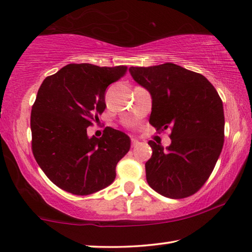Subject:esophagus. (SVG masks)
Here are the masks:
<instances>
[{"instance_id": "obj_1", "label": "esophagus", "mask_w": 252, "mask_h": 252, "mask_svg": "<svg viewBox=\"0 0 252 252\" xmlns=\"http://www.w3.org/2000/svg\"><path fill=\"white\" fill-rule=\"evenodd\" d=\"M137 145H139V141L137 139H132V140H131V146H132V147H136Z\"/></svg>"}]
</instances>
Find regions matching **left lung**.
I'll use <instances>...</instances> for the list:
<instances>
[{
  "label": "left lung",
  "instance_id": "1",
  "mask_svg": "<svg viewBox=\"0 0 252 252\" xmlns=\"http://www.w3.org/2000/svg\"><path fill=\"white\" fill-rule=\"evenodd\" d=\"M129 71L152 96L150 125L172 129L166 148L148 142L153 149L145 164L148 185L164 197H189L205 185L222 152V99L202 74L174 63L131 66Z\"/></svg>",
  "mask_w": 252,
  "mask_h": 252
}]
</instances>
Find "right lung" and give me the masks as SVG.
I'll return each instance as SVG.
<instances>
[{"mask_svg": "<svg viewBox=\"0 0 252 252\" xmlns=\"http://www.w3.org/2000/svg\"><path fill=\"white\" fill-rule=\"evenodd\" d=\"M127 67L67 64L45 78L30 115L32 154L55 186L77 196L104 189L115 179L119 160L131 140L107 127L99 139L87 127L104 112L105 90L125 76Z\"/></svg>", "mask_w": 252, "mask_h": 252, "instance_id": "obj_1", "label": "right lung"}]
</instances>
